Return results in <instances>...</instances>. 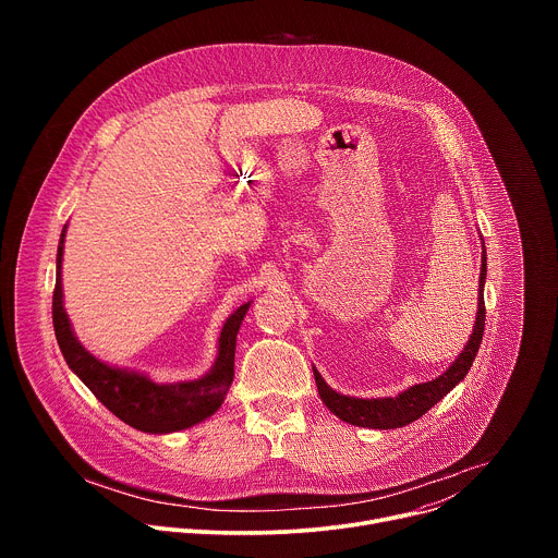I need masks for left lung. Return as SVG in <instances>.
Returning a JSON list of instances; mask_svg holds the SVG:
<instances>
[{"label": "left lung", "mask_w": 558, "mask_h": 558, "mask_svg": "<svg viewBox=\"0 0 558 558\" xmlns=\"http://www.w3.org/2000/svg\"><path fill=\"white\" fill-rule=\"evenodd\" d=\"M486 247L482 254V274H480V306H476V323L470 333V340L465 349L459 353V357L441 373L439 377L415 384L407 388L404 392L395 395V397H379V400H360V397H349L338 390H333L323 375L313 368L317 392H320V400L325 407L340 417L347 424L362 426V428H379V430H390V428H402L409 426L411 422L420 420L424 413H428L444 395H448L470 371L476 351H480L482 338H484V327H486V304H484V284H486Z\"/></svg>", "instance_id": "1"}]
</instances>
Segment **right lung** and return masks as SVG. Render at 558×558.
<instances>
[{
    "label": "right lung",
    "instance_id": "add662e5",
    "mask_svg": "<svg viewBox=\"0 0 558 558\" xmlns=\"http://www.w3.org/2000/svg\"><path fill=\"white\" fill-rule=\"evenodd\" d=\"M63 238L57 250V282L52 293V325L59 349L68 366L78 375L97 400L128 426L151 433L166 435L192 428L209 415H214L225 402V395L233 379V355H235V336L243 325V317L250 311L252 302L238 306L229 317L218 338V355L207 375L192 381L177 384H156L147 375L114 368L97 360L74 338L70 320L63 308L61 291V258H63Z\"/></svg>",
    "mask_w": 558,
    "mask_h": 558
}]
</instances>
